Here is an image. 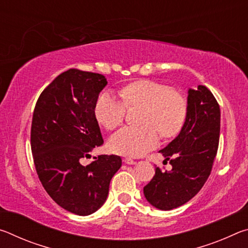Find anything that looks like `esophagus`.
I'll return each instance as SVG.
<instances>
[{"instance_id":"34e87169","label":"esophagus","mask_w":248,"mask_h":248,"mask_svg":"<svg viewBox=\"0 0 248 248\" xmlns=\"http://www.w3.org/2000/svg\"><path fill=\"white\" fill-rule=\"evenodd\" d=\"M124 162L125 163V164H128V165H133V164H136V161H134V159H132V158H130V157H124Z\"/></svg>"}]
</instances>
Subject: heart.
Returning a JSON list of instances; mask_svg holds the SVG:
<instances>
[{"instance_id":"1","label":"heart","mask_w":248,"mask_h":248,"mask_svg":"<svg viewBox=\"0 0 248 248\" xmlns=\"http://www.w3.org/2000/svg\"><path fill=\"white\" fill-rule=\"evenodd\" d=\"M121 102L110 93H104L96 102L94 112L98 123L108 130L124 120L128 107L144 108L143 127H124L109 139L110 151L117 154L140 156L158 143L162 137H173L183 128L187 116V103L183 95L170 87L151 81H138L121 91Z\"/></svg>"}]
</instances>
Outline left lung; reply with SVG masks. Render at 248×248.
Returning <instances> with one entry per match:
<instances>
[{
    "label": "left lung",
    "mask_w": 248,
    "mask_h": 248,
    "mask_svg": "<svg viewBox=\"0 0 248 248\" xmlns=\"http://www.w3.org/2000/svg\"><path fill=\"white\" fill-rule=\"evenodd\" d=\"M187 116L182 131L159 151L171 170L155 169L143 188L146 200L161 210L180 207L198 194L207 182L220 139V106L203 85L188 91Z\"/></svg>",
    "instance_id": "obj_1"
}]
</instances>
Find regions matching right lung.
<instances>
[{"label": "right lung", "mask_w": 248, "mask_h": 248, "mask_svg": "<svg viewBox=\"0 0 248 248\" xmlns=\"http://www.w3.org/2000/svg\"><path fill=\"white\" fill-rule=\"evenodd\" d=\"M106 84L102 74L70 69L43 91L32 114L31 145L38 177L53 201L78 216L102 207L123 163L114 154L99 155L86 166L79 163L104 143L94 108Z\"/></svg>", "instance_id": "add662e5"}]
</instances>
